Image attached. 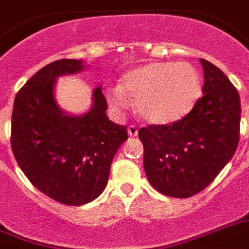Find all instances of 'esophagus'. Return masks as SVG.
<instances>
[{"mask_svg":"<svg viewBox=\"0 0 249 249\" xmlns=\"http://www.w3.org/2000/svg\"><path fill=\"white\" fill-rule=\"evenodd\" d=\"M127 132H128V135L131 136V137H136V136H137V133H139V129H137V127L136 126H128V128H127Z\"/></svg>","mask_w":249,"mask_h":249,"instance_id":"esophagus-1","label":"esophagus"}]
</instances>
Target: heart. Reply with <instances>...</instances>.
<instances>
[{
    "label": "heart",
    "mask_w": 249,
    "mask_h": 249,
    "mask_svg": "<svg viewBox=\"0 0 249 249\" xmlns=\"http://www.w3.org/2000/svg\"><path fill=\"white\" fill-rule=\"evenodd\" d=\"M197 70L189 63L156 61L123 74L121 86L106 90L113 108H124L127 95L136 99V110L151 124H169L181 120L200 97Z\"/></svg>",
    "instance_id": "b5f03b06"
}]
</instances>
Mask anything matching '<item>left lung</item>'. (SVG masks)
<instances>
[{
	"label": "left lung",
	"mask_w": 249,
	"mask_h": 249,
	"mask_svg": "<svg viewBox=\"0 0 249 249\" xmlns=\"http://www.w3.org/2000/svg\"><path fill=\"white\" fill-rule=\"evenodd\" d=\"M203 97L171 124L142 127L143 167L159 193L190 197L200 193L231 161L239 142L241 101L219 68L200 59Z\"/></svg>",
	"instance_id": "8db88e82"
}]
</instances>
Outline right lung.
<instances>
[{"instance_id":"obj_1","label":"right lung","mask_w":249,"mask_h":249,"mask_svg":"<svg viewBox=\"0 0 249 249\" xmlns=\"http://www.w3.org/2000/svg\"><path fill=\"white\" fill-rule=\"evenodd\" d=\"M75 59L41 68L16 94L11 147L18 166L36 189L65 205H83L104 190L117 150L128 139L126 126L107 117V101L97 87L92 107L74 116L55 99L59 76L86 69Z\"/></svg>"}]
</instances>
